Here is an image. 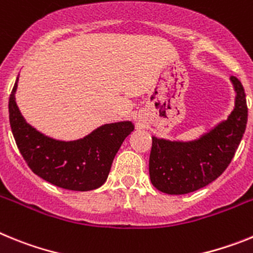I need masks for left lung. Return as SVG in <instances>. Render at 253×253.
Masks as SVG:
<instances>
[{
    "label": "left lung",
    "mask_w": 253,
    "mask_h": 253,
    "mask_svg": "<svg viewBox=\"0 0 253 253\" xmlns=\"http://www.w3.org/2000/svg\"><path fill=\"white\" fill-rule=\"evenodd\" d=\"M229 80L236 97L227 119L193 140L152 137L149 177L157 190L169 195L193 193L216 180L231 163L246 130L247 104L238 78Z\"/></svg>",
    "instance_id": "1"
}]
</instances>
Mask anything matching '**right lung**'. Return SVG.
I'll return each mask as SVG.
<instances>
[{"mask_svg":"<svg viewBox=\"0 0 253 253\" xmlns=\"http://www.w3.org/2000/svg\"><path fill=\"white\" fill-rule=\"evenodd\" d=\"M15 86L8 100L10 125L20 153L35 175L58 187L90 191L104 185L123 142L134 130L129 120L100 125L76 140H58L31 126L16 104Z\"/></svg>","mask_w":253,"mask_h":253,"instance_id":"add662e5","label":"right lung"}]
</instances>
